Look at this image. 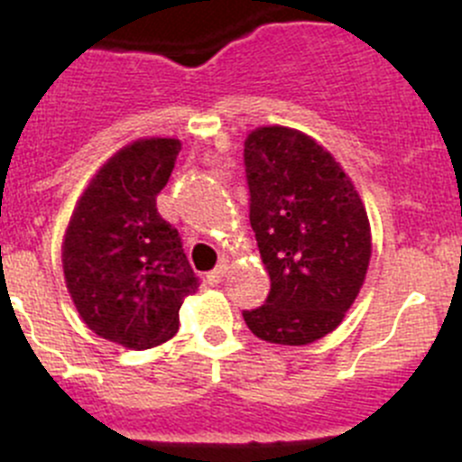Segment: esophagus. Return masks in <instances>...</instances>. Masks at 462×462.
<instances>
[{
	"label": "esophagus",
	"mask_w": 462,
	"mask_h": 462,
	"mask_svg": "<svg viewBox=\"0 0 462 462\" xmlns=\"http://www.w3.org/2000/svg\"><path fill=\"white\" fill-rule=\"evenodd\" d=\"M226 273H227V263H226V261H221V263H218L217 268L212 270V273H208L209 286H217V283H221L223 279H226Z\"/></svg>",
	"instance_id": "1"
}]
</instances>
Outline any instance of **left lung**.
<instances>
[{"label": "left lung", "instance_id": "1", "mask_svg": "<svg viewBox=\"0 0 462 462\" xmlns=\"http://www.w3.org/2000/svg\"><path fill=\"white\" fill-rule=\"evenodd\" d=\"M244 165L250 226L270 274L263 306L244 319L265 342L310 344L337 328L360 292L369 217L339 162L295 129H254Z\"/></svg>", "mask_w": 462, "mask_h": 462}]
</instances>
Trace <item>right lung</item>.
<instances>
[{
    "mask_svg": "<svg viewBox=\"0 0 462 462\" xmlns=\"http://www.w3.org/2000/svg\"><path fill=\"white\" fill-rule=\"evenodd\" d=\"M179 152L174 138L120 149L88 183L64 236V277L80 318L136 351L174 337L180 304L199 288L179 230L156 208Z\"/></svg>",
    "mask_w": 462,
    "mask_h": 462,
    "instance_id": "1",
    "label": "right lung"
}]
</instances>
